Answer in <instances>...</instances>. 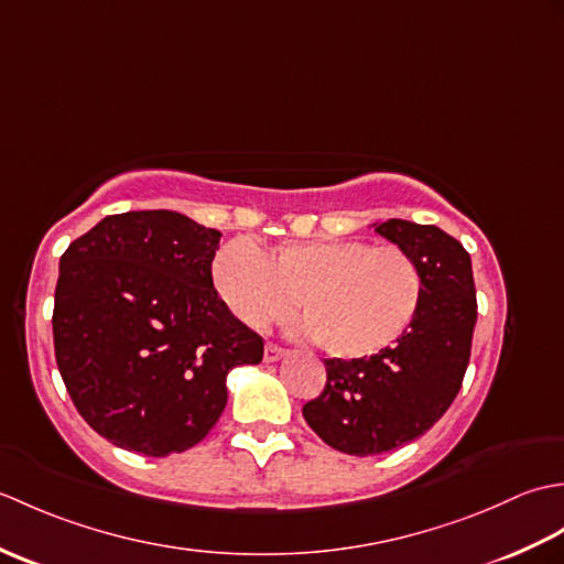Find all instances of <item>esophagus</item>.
<instances>
[{"instance_id": "34e87169", "label": "esophagus", "mask_w": 564, "mask_h": 564, "mask_svg": "<svg viewBox=\"0 0 564 564\" xmlns=\"http://www.w3.org/2000/svg\"><path fill=\"white\" fill-rule=\"evenodd\" d=\"M281 356H285V349H283V346L273 344V341H269L267 346H263V361H279Z\"/></svg>"}]
</instances>
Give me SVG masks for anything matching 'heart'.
<instances>
[{
  "instance_id": "heart-1",
  "label": "heart",
  "mask_w": 564,
  "mask_h": 564,
  "mask_svg": "<svg viewBox=\"0 0 564 564\" xmlns=\"http://www.w3.org/2000/svg\"><path fill=\"white\" fill-rule=\"evenodd\" d=\"M210 275L223 305L251 329L283 319L295 297L307 332L346 361L398 344L424 301V275L410 251L364 239L269 247L235 239L215 251Z\"/></svg>"
}]
</instances>
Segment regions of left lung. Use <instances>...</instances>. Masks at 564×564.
I'll list each match as a JSON object with an SVG mask.
<instances>
[{
  "label": "left lung",
  "mask_w": 564,
  "mask_h": 564,
  "mask_svg": "<svg viewBox=\"0 0 564 564\" xmlns=\"http://www.w3.org/2000/svg\"><path fill=\"white\" fill-rule=\"evenodd\" d=\"M376 232L406 249L424 301L404 337L370 358H325L327 382L303 406L310 429L349 455H378L419 438L446 414L470 361L477 297L470 254L436 225L388 220Z\"/></svg>",
  "instance_id": "obj_1"
}]
</instances>
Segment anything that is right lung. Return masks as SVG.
Instances as JSON below:
<instances>
[{"label":"right lung","mask_w":564,"mask_h":564,"mask_svg":"<svg viewBox=\"0 0 564 564\" xmlns=\"http://www.w3.org/2000/svg\"><path fill=\"white\" fill-rule=\"evenodd\" d=\"M220 232L174 210L109 215L59 257L53 341L65 388L99 436L152 458L208 436L227 373L263 339L215 293Z\"/></svg>","instance_id":"add662e5"}]
</instances>
